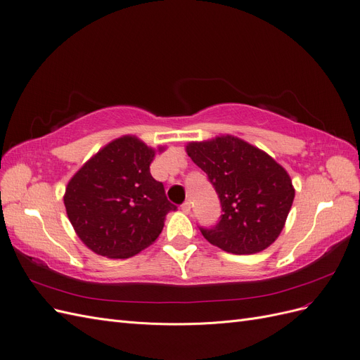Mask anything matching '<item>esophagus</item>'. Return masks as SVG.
I'll use <instances>...</instances> for the list:
<instances>
[{
  "label": "esophagus",
  "instance_id": "34e87169",
  "mask_svg": "<svg viewBox=\"0 0 360 360\" xmlns=\"http://www.w3.org/2000/svg\"><path fill=\"white\" fill-rule=\"evenodd\" d=\"M181 210H183L184 213H191V202H189V201H184V202L181 204Z\"/></svg>",
  "mask_w": 360,
  "mask_h": 360
}]
</instances>
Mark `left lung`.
Here are the masks:
<instances>
[{
	"instance_id": "obj_1",
	"label": "left lung",
	"mask_w": 360,
	"mask_h": 360,
	"mask_svg": "<svg viewBox=\"0 0 360 360\" xmlns=\"http://www.w3.org/2000/svg\"><path fill=\"white\" fill-rule=\"evenodd\" d=\"M186 153L207 174L222 205L219 224L212 230L201 228L207 240L236 255L257 254L274 243L294 200L285 168L233 135L192 141Z\"/></svg>"
}]
</instances>
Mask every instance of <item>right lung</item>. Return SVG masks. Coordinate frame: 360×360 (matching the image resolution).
<instances>
[{
  "mask_svg": "<svg viewBox=\"0 0 360 360\" xmlns=\"http://www.w3.org/2000/svg\"><path fill=\"white\" fill-rule=\"evenodd\" d=\"M135 135L102 147L75 172L64 192L73 230L94 254L124 259L139 254L162 233L177 207L150 174L156 153Z\"/></svg>",
  "mask_w": 360,
  "mask_h": 360,
  "instance_id": "right-lung-1",
  "label": "right lung"
}]
</instances>
